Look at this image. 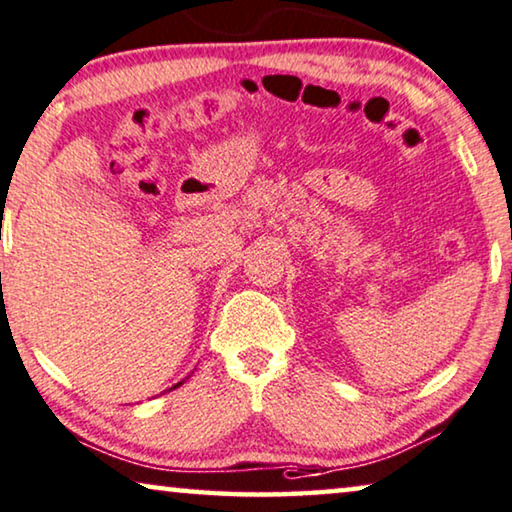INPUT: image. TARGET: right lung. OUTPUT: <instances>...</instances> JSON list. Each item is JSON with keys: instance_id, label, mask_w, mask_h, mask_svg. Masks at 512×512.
I'll return each mask as SVG.
<instances>
[{"instance_id": "right-lung-1", "label": "right lung", "mask_w": 512, "mask_h": 512, "mask_svg": "<svg viewBox=\"0 0 512 512\" xmlns=\"http://www.w3.org/2000/svg\"><path fill=\"white\" fill-rule=\"evenodd\" d=\"M177 386H181V381H179V384ZM177 386H174V388H177Z\"/></svg>"}]
</instances>
